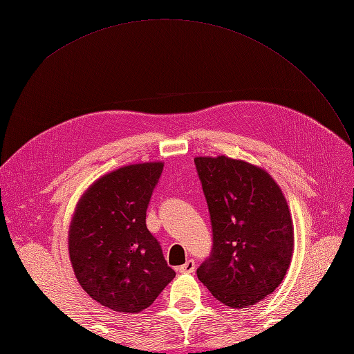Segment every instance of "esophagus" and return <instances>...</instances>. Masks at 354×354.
Here are the masks:
<instances>
[{
  "label": "esophagus",
  "mask_w": 354,
  "mask_h": 354,
  "mask_svg": "<svg viewBox=\"0 0 354 354\" xmlns=\"http://www.w3.org/2000/svg\"><path fill=\"white\" fill-rule=\"evenodd\" d=\"M178 270L181 274H192L194 272V260H189L187 263H184L183 266H179Z\"/></svg>",
  "instance_id": "1"
}]
</instances>
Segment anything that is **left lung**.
I'll return each mask as SVG.
<instances>
[{
  "instance_id": "left-lung-1",
  "label": "left lung",
  "mask_w": 354,
  "mask_h": 354,
  "mask_svg": "<svg viewBox=\"0 0 354 354\" xmlns=\"http://www.w3.org/2000/svg\"><path fill=\"white\" fill-rule=\"evenodd\" d=\"M194 164L213 227V251L198 268V278L231 309L257 304L280 286L290 266L288 202L259 165L225 155L196 156Z\"/></svg>"
}]
</instances>
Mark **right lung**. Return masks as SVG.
Returning a JSON list of instances; mask_svg holds the SVG:
<instances>
[{"mask_svg":"<svg viewBox=\"0 0 354 354\" xmlns=\"http://www.w3.org/2000/svg\"><path fill=\"white\" fill-rule=\"evenodd\" d=\"M162 167L153 161L106 173L88 187L74 209L68 231L74 275L94 301L111 310L147 309L175 278L146 227Z\"/></svg>","mask_w":354,"mask_h":354,"instance_id":"obj_1","label":"right lung"}]
</instances>
